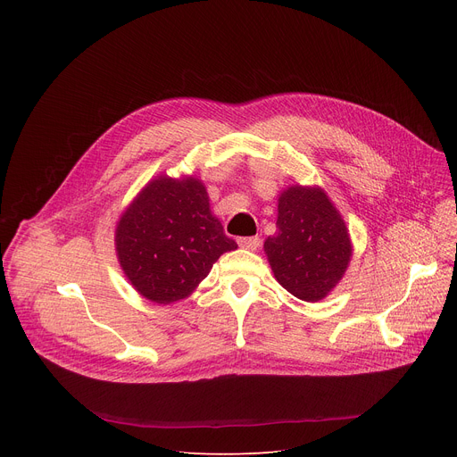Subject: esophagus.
I'll return each mask as SVG.
<instances>
[{
	"instance_id": "esophagus-1",
	"label": "esophagus",
	"mask_w": 457,
	"mask_h": 457,
	"mask_svg": "<svg viewBox=\"0 0 457 457\" xmlns=\"http://www.w3.org/2000/svg\"><path fill=\"white\" fill-rule=\"evenodd\" d=\"M238 245L249 251H254L260 245V238L258 237H240L238 238Z\"/></svg>"
}]
</instances>
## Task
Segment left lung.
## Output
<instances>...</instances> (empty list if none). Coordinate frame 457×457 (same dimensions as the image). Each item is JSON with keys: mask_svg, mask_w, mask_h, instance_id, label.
<instances>
[{"mask_svg": "<svg viewBox=\"0 0 457 457\" xmlns=\"http://www.w3.org/2000/svg\"><path fill=\"white\" fill-rule=\"evenodd\" d=\"M277 228L264 244L275 278L300 300H321L351 260V240L340 213L321 189L293 186L278 199Z\"/></svg>", "mask_w": 457, "mask_h": 457, "instance_id": "obj_1", "label": "left lung"}]
</instances>
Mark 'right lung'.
Segmentation results:
<instances>
[{"label":"right lung","mask_w":457,"mask_h":457,"mask_svg":"<svg viewBox=\"0 0 457 457\" xmlns=\"http://www.w3.org/2000/svg\"><path fill=\"white\" fill-rule=\"evenodd\" d=\"M115 244L128 280L155 303L187 296L222 253L237 249L210 212L206 187L193 177L150 182L122 213Z\"/></svg>","instance_id":"obj_1"}]
</instances>
